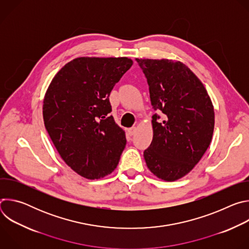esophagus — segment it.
Listing matches in <instances>:
<instances>
[{"mask_svg":"<svg viewBox=\"0 0 249 249\" xmlns=\"http://www.w3.org/2000/svg\"><path fill=\"white\" fill-rule=\"evenodd\" d=\"M136 131H137V128H136V127L129 128V129H128V134H129L130 136H133V135L136 133Z\"/></svg>","mask_w":249,"mask_h":249,"instance_id":"1","label":"esophagus"}]
</instances>
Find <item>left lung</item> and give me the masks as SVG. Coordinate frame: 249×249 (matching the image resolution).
Segmentation results:
<instances>
[{"label": "left lung", "instance_id": "left-lung-1", "mask_svg": "<svg viewBox=\"0 0 249 249\" xmlns=\"http://www.w3.org/2000/svg\"><path fill=\"white\" fill-rule=\"evenodd\" d=\"M136 61L147 78L153 108L163 113L161 119L153 115V141L144 158L160 179L175 181L189 173L209 148L215 126L214 106L202 82L183 63Z\"/></svg>", "mask_w": 249, "mask_h": 249}]
</instances>
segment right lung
<instances>
[{"mask_svg":"<svg viewBox=\"0 0 249 249\" xmlns=\"http://www.w3.org/2000/svg\"><path fill=\"white\" fill-rule=\"evenodd\" d=\"M133 65L127 57H79L51 81L43 99L45 128L62 160L79 175L98 179L117 166L126 146L109 95Z\"/></svg>","mask_w":249,"mask_h":249,"instance_id":"obj_1","label":"right lung"}]
</instances>
